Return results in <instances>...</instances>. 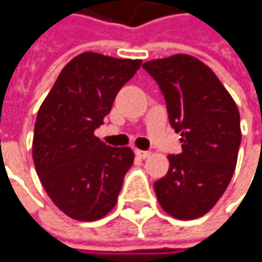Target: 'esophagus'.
Returning a JSON list of instances; mask_svg holds the SVG:
<instances>
[{"label": "esophagus", "instance_id": "obj_1", "mask_svg": "<svg viewBox=\"0 0 262 262\" xmlns=\"http://www.w3.org/2000/svg\"><path fill=\"white\" fill-rule=\"evenodd\" d=\"M135 154H137V157H140V159H147V157L150 156L149 150H141V149H135Z\"/></svg>", "mask_w": 262, "mask_h": 262}]
</instances>
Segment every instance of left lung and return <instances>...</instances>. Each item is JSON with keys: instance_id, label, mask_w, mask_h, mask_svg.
I'll list each match as a JSON object with an SVG mask.
<instances>
[{"instance_id": "8db88e82", "label": "left lung", "mask_w": 262, "mask_h": 262, "mask_svg": "<svg viewBox=\"0 0 262 262\" xmlns=\"http://www.w3.org/2000/svg\"><path fill=\"white\" fill-rule=\"evenodd\" d=\"M162 89L182 152L168 156V173L154 184L162 209L193 220L215 206L233 178L241 146V116L233 97L204 62L173 55L143 64Z\"/></svg>"}]
</instances>
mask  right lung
<instances>
[{
	"label": "right lung",
	"mask_w": 262,
	"mask_h": 262,
	"mask_svg": "<svg viewBox=\"0 0 262 262\" xmlns=\"http://www.w3.org/2000/svg\"><path fill=\"white\" fill-rule=\"evenodd\" d=\"M140 66V59L81 53L66 64L39 108L34 166L48 196L70 219L99 220L118 201L134 150L106 146L94 130Z\"/></svg>",
	"instance_id": "obj_1"
}]
</instances>
